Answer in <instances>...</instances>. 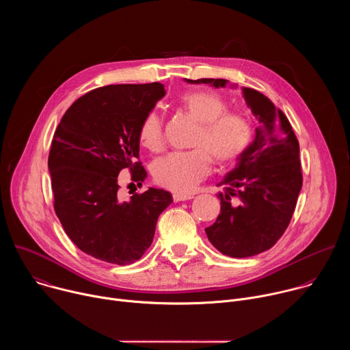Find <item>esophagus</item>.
I'll return each mask as SVG.
<instances>
[{"instance_id":"1","label":"esophagus","mask_w":350,"mask_h":350,"mask_svg":"<svg viewBox=\"0 0 350 350\" xmlns=\"http://www.w3.org/2000/svg\"><path fill=\"white\" fill-rule=\"evenodd\" d=\"M193 196L191 195H184V193H173V201L174 202H181V201H188V199H192Z\"/></svg>"}]
</instances>
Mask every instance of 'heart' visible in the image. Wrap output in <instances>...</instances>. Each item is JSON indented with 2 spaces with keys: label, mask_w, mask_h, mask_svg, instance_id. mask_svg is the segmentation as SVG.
<instances>
[{
  "label": "heart",
  "mask_w": 350,
  "mask_h": 350,
  "mask_svg": "<svg viewBox=\"0 0 350 350\" xmlns=\"http://www.w3.org/2000/svg\"><path fill=\"white\" fill-rule=\"evenodd\" d=\"M183 108L199 123L191 146L172 152L152 165L158 185L176 193L191 192L212 169V159L220 165L235 162L251 144L252 124L239 111H228L226 99L209 90H195L181 95ZM141 144L159 152L165 145L163 124L157 112H149L139 126Z\"/></svg>",
  "instance_id": "obj_1"
}]
</instances>
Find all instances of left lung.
<instances>
[{
    "label": "left lung",
    "instance_id": "1",
    "mask_svg": "<svg viewBox=\"0 0 350 350\" xmlns=\"http://www.w3.org/2000/svg\"><path fill=\"white\" fill-rule=\"evenodd\" d=\"M188 83L224 87V79ZM247 107L258 116L254 142L237 159V166L219 184L220 215L205 228L223 255L249 258L262 254L282 237L292 219L304 176L299 141L288 118L263 94L243 88Z\"/></svg>",
    "mask_w": 350,
    "mask_h": 350
}]
</instances>
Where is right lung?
Segmentation results:
<instances>
[{"label":"right lung","instance_id":"right-lung-1","mask_svg":"<svg viewBox=\"0 0 350 350\" xmlns=\"http://www.w3.org/2000/svg\"><path fill=\"white\" fill-rule=\"evenodd\" d=\"M163 84H116L84 94L61 119L48 155L55 213L84 254L131 265L151 246L159 215L173 202L165 189L120 196L119 173L146 177L139 158V126L165 95Z\"/></svg>","mask_w":350,"mask_h":350}]
</instances>
